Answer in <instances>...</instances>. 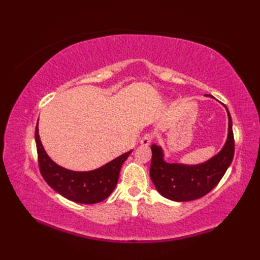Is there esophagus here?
Here are the masks:
<instances>
[{
    "label": "esophagus",
    "mask_w": 260,
    "mask_h": 260,
    "mask_svg": "<svg viewBox=\"0 0 260 260\" xmlns=\"http://www.w3.org/2000/svg\"><path fill=\"white\" fill-rule=\"evenodd\" d=\"M152 141H153V136L151 135V133H146V135L142 139H141L140 144L143 146H148L152 143Z\"/></svg>",
    "instance_id": "esophagus-1"
}]
</instances>
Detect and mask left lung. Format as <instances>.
<instances>
[{
	"label": "left lung",
	"mask_w": 260,
	"mask_h": 260,
	"mask_svg": "<svg viewBox=\"0 0 260 260\" xmlns=\"http://www.w3.org/2000/svg\"><path fill=\"white\" fill-rule=\"evenodd\" d=\"M206 96L212 98L208 94ZM225 109L229 118L226 141L221 151L206 161L198 165L168 162L164 158L161 146L156 144L151 146L152 162L149 177L156 190L164 198L175 202L198 200L209 193L221 180L234 155L232 119L226 107Z\"/></svg>",
	"instance_id": "obj_1"
}]
</instances>
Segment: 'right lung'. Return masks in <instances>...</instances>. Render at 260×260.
I'll list each match as a JSON object with an SVG mask.
<instances>
[{"instance_id":"obj_1","label":"right lung","mask_w":260,"mask_h":260,"mask_svg":"<svg viewBox=\"0 0 260 260\" xmlns=\"http://www.w3.org/2000/svg\"><path fill=\"white\" fill-rule=\"evenodd\" d=\"M36 144L39 168L54 191L67 200L80 204H95L107 199L117 185L122 164L132 151L124 153L98 169L74 171L59 166L46 154L36 127Z\"/></svg>"}]
</instances>
